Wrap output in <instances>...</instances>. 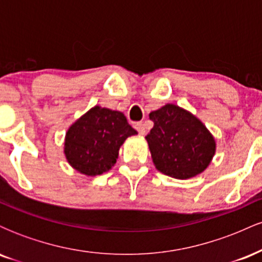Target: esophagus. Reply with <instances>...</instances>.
<instances>
[{
	"instance_id": "esophagus-1",
	"label": "esophagus",
	"mask_w": 262,
	"mask_h": 262,
	"mask_svg": "<svg viewBox=\"0 0 262 262\" xmlns=\"http://www.w3.org/2000/svg\"><path fill=\"white\" fill-rule=\"evenodd\" d=\"M135 129H137L138 130V133H139L140 135H144L145 134V127H144V124L141 122H138V123H135Z\"/></svg>"
}]
</instances>
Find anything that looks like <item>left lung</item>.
<instances>
[{"label":"left lung","instance_id":"obj_1","mask_svg":"<svg viewBox=\"0 0 262 262\" xmlns=\"http://www.w3.org/2000/svg\"><path fill=\"white\" fill-rule=\"evenodd\" d=\"M149 117L154 127L145 139L160 172L187 180L208 167L215 152V140L197 117L171 103L152 111Z\"/></svg>","mask_w":262,"mask_h":262}]
</instances>
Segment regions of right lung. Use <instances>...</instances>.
Wrapping results in <instances>:
<instances>
[{"instance_id": "obj_1", "label": "right lung", "mask_w": 262, "mask_h": 262, "mask_svg": "<svg viewBox=\"0 0 262 262\" xmlns=\"http://www.w3.org/2000/svg\"><path fill=\"white\" fill-rule=\"evenodd\" d=\"M135 134L122 112L95 106L66 132V160L83 175H102L114 166L124 140Z\"/></svg>"}]
</instances>
